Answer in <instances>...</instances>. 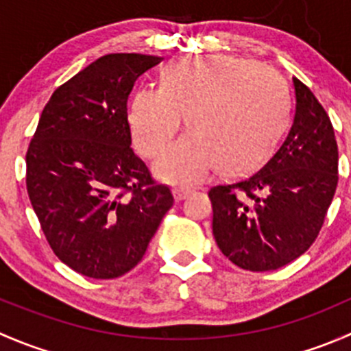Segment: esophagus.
<instances>
[{
    "label": "esophagus",
    "mask_w": 351,
    "mask_h": 351,
    "mask_svg": "<svg viewBox=\"0 0 351 351\" xmlns=\"http://www.w3.org/2000/svg\"><path fill=\"white\" fill-rule=\"evenodd\" d=\"M192 192L193 190L189 189V186H175V189H173V195H175L176 200H185Z\"/></svg>",
    "instance_id": "esophagus-1"
}]
</instances>
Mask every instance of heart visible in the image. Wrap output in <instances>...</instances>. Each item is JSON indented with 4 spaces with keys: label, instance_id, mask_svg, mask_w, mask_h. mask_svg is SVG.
Listing matches in <instances>:
<instances>
[{
    "label": "heart",
    "instance_id": "1",
    "mask_svg": "<svg viewBox=\"0 0 351 351\" xmlns=\"http://www.w3.org/2000/svg\"><path fill=\"white\" fill-rule=\"evenodd\" d=\"M185 115L190 132L156 162L171 183H193L215 165L226 175L260 168L277 147L290 115L284 77L234 56H180L141 86L129 108L137 151L156 158L171 143Z\"/></svg>",
    "mask_w": 351,
    "mask_h": 351
}]
</instances>
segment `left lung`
Returning a JSON list of instances; mask_svg holds the SVG:
<instances>
[{"label": "left lung", "instance_id": "8db88e82", "mask_svg": "<svg viewBox=\"0 0 351 351\" xmlns=\"http://www.w3.org/2000/svg\"><path fill=\"white\" fill-rule=\"evenodd\" d=\"M295 115L258 171L210 186L212 232L243 270L285 267L316 241L338 185V144L326 110L293 77Z\"/></svg>", "mask_w": 351, "mask_h": 351}]
</instances>
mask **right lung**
Wrapping results in <instances>:
<instances>
[{
  "label": "right lung",
  "mask_w": 351,
  "mask_h": 351,
  "mask_svg": "<svg viewBox=\"0 0 351 351\" xmlns=\"http://www.w3.org/2000/svg\"><path fill=\"white\" fill-rule=\"evenodd\" d=\"M158 56L107 54L42 110L27 151V192L56 256L90 278H117L147 250L173 195L130 147L127 98Z\"/></svg>",
  "instance_id": "obj_1"
}]
</instances>
